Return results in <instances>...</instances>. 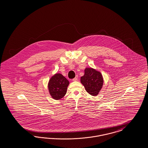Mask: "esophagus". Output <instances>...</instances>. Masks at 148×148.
<instances>
[{"label":"esophagus","mask_w":148,"mask_h":148,"mask_svg":"<svg viewBox=\"0 0 148 148\" xmlns=\"http://www.w3.org/2000/svg\"><path fill=\"white\" fill-rule=\"evenodd\" d=\"M78 80V77L77 76H76L75 78H74L72 80L73 81H76L77 80Z\"/></svg>","instance_id":"34e87169"}]
</instances>
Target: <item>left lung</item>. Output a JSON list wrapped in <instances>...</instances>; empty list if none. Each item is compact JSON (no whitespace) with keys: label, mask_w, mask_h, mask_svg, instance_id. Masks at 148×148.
Wrapping results in <instances>:
<instances>
[{"label":"left lung","mask_w":148,"mask_h":148,"mask_svg":"<svg viewBox=\"0 0 148 148\" xmlns=\"http://www.w3.org/2000/svg\"><path fill=\"white\" fill-rule=\"evenodd\" d=\"M81 82L89 94L96 96L101 89L103 80L101 73L91 68H86L85 74L81 77Z\"/></svg>","instance_id":"left-lung-1"}]
</instances>
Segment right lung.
<instances>
[{
  "label": "right lung",
  "mask_w": 148,
  "mask_h": 148,
  "mask_svg": "<svg viewBox=\"0 0 148 148\" xmlns=\"http://www.w3.org/2000/svg\"><path fill=\"white\" fill-rule=\"evenodd\" d=\"M69 81L62 74H55L50 79L48 89L50 95L55 100L62 98L67 92Z\"/></svg>",
  "instance_id": "add662e5"
}]
</instances>
